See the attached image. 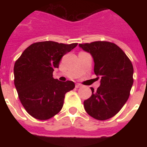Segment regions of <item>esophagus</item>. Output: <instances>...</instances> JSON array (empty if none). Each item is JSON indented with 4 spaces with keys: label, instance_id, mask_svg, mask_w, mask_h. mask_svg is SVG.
<instances>
[{
    "label": "esophagus",
    "instance_id": "34e87169",
    "mask_svg": "<svg viewBox=\"0 0 147 147\" xmlns=\"http://www.w3.org/2000/svg\"><path fill=\"white\" fill-rule=\"evenodd\" d=\"M81 87H82L81 84H80V83H76V88H81Z\"/></svg>",
    "mask_w": 147,
    "mask_h": 147
}]
</instances>
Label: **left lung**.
<instances>
[{"label": "left lung", "instance_id": "1", "mask_svg": "<svg viewBox=\"0 0 147 147\" xmlns=\"http://www.w3.org/2000/svg\"><path fill=\"white\" fill-rule=\"evenodd\" d=\"M79 45L91 54L96 79L101 78L96 91L90 88L92 95L85 100L84 107L95 119L107 120L116 115L129 98L133 84V66L115 43L96 41Z\"/></svg>", "mask_w": 147, "mask_h": 147}]
</instances>
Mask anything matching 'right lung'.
Instances as JSON below:
<instances>
[{"mask_svg":"<svg viewBox=\"0 0 147 147\" xmlns=\"http://www.w3.org/2000/svg\"><path fill=\"white\" fill-rule=\"evenodd\" d=\"M77 45L54 41L34 42L22 53L14 66L15 88L20 101L29 115L47 120L62 108L65 95L75 88L72 81L53 78L61 58Z\"/></svg>","mask_w":147,"mask_h":147,"instance_id":"1","label":"right lung"}]
</instances>
